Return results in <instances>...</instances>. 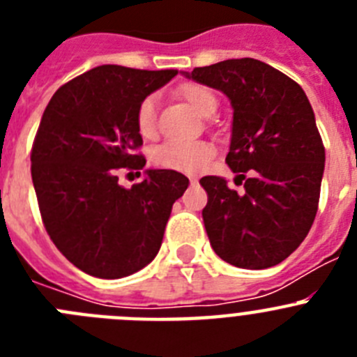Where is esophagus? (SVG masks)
<instances>
[{
	"mask_svg": "<svg viewBox=\"0 0 357 357\" xmlns=\"http://www.w3.org/2000/svg\"><path fill=\"white\" fill-rule=\"evenodd\" d=\"M189 182H191V184H198V178H197V176H189Z\"/></svg>",
	"mask_w": 357,
	"mask_h": 357,
	"instance_id": "obj_1",
	"label": "esophagus"
}]
</instances>
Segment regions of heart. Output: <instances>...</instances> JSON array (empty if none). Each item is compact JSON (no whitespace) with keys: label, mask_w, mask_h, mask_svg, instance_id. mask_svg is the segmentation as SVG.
I'll return each mask as SVG.
<instances>
[{"label":"heart","mask_w":357,"mask_h":357,"mask_svg":"<svg viewBox=\"0 0 357 357\" xmlns=\"http://www.w3.org/2000/svg\"><path fill=\"white\" fill-rule=\"evenodd\" d=\"M181 98L202 116H213L218 109V98L204 85L185 84L178 89ZM137 130L143 137H153L157 130V96H146L137 107ZM216 153L207 141H166L151 153V160L164 169L193 173L202 169Z\"/></svg>","instance_id":"1"}]
</instances>
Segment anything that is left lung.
Masks as SVG:
<instances>
[{"mask_svg":"<svg viewBox=\"0 0 357 357\" xmlns=\"http://www.w3.org/2000/svg\"><path fill=\"white\" fill-rule=\"evenodd\" d=\"M222 91L232 105L227 164L245 179V193L223 176H204L202 211L211 247L247 270L279 264L298 248L318 211L326 150L302 87L255 59H230L182 71Z\"/></svg>","mask_w":357,"mask_h":357,"instance_id":"8db88e82","label":"left lung"}]
</instances>
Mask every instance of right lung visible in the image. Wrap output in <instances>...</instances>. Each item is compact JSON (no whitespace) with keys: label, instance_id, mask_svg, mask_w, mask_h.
<instances>
[{"label":"right lung","instance_id":"1","mask_svg":"<svg viewBox=\"0 0 357 357\" xmlns=\"http://www.w3.org/2000/svg\"><path fill=\"white\" fill-rule=\"evenodd\" d=\"M176 69L98 66L64 84L44 110L31 148V181L55 247L82 272L121 279L150 264L175 200L189 181L172 169H146L130 189L118 169H143L132 151L143 144L137 107Z\"/></svg>","mask_w":357,"mask_h":357}]
</instances>
